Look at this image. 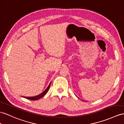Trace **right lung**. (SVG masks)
<instances>
[{
    "mask_svg": "<svg viewBox=\"0 0 124 124\" xmlns=\"http://www.w3.org/2000/svg\"><path fill=\"white\" fill-rule=\"evenodd\" d=\"M51 83H52V82H50V83L49 85H48V86L47 87V88L46 89H45L43 93H41L40 94H39V95H37V96H34V97H25V98H26V99H29V100L36 101V100H38V99H40V98H41V97H43V96H44L45 94H46V93L48 92V90H49V87H50Z\"/></svg>",
    "mask_w": 124,
    "mask_h": 124,
    "instance_id": "add662e5",
    "label": "right lung"
}]
</instances>
